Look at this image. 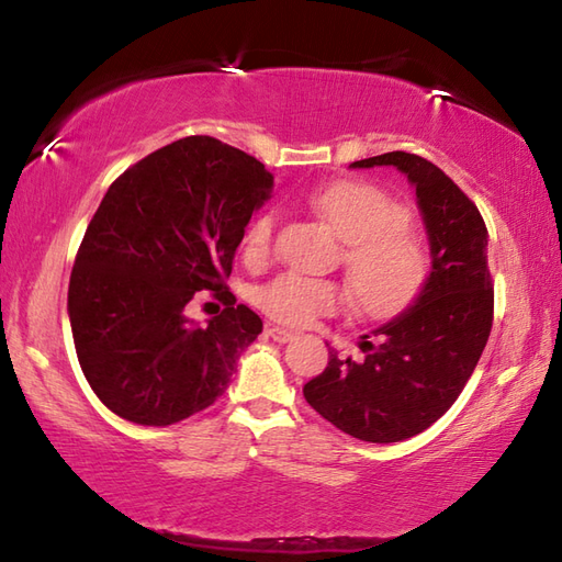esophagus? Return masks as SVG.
Listing matches in <instances>:
<instances>
[{
    "label": "esophagus",
    "mask_w": 562,
    "mask_h": 562,
    "mask_svg": "<svg viewBox=\"0 0 562 562\" xmlns=\"http://www.w3.org/2000/svg\"><path fill=\"white\" fill-rule=\"evenodd\" d=\"M267 336L274 340V342H288V340L295 338V333L288 330V328H281V326H269L267 328Z\"/></svg>",
    "instance_id": "34e87169"
}]
</instances>
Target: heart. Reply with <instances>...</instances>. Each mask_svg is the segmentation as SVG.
<instances>
[{"mask_svg": "<svg viewBox=\"0 0 562 562\" xmlns=\"http://www.w3.org/2000/svg\"><path fill=\"white\" fill-rule=\"evenodd\" d=\"M314 210L345 240L342 255L352 300L367 314H390L412 300L428 274V255L404 207L369 181H336L312 195ZM274 215H257L244 236V257L250 265L267 260L271 250ZM342 291L330 281L283 274L257 293L271 318L305 326L316 316L336 312Z\"/></svg>", "mask_w": 562, "mask_h": 562, "instance_id": "b5f03b06", "label": "heart"}]
</instances>
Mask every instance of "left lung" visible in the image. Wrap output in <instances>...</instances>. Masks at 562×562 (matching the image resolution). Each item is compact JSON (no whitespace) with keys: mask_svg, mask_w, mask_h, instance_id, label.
Listing matches in <instances>:
<instances>
[{"mask_svg":"<svg viewBox=\"0 0 562 562\" xmlns=\"http://www.w3.org/2000/svg\"><path fill=\"white\" fill-rule=\"evenodd\" d=\"M350 168H394L416 191L430 246V271L404 312L361 336L367 357L340 359L302 387L338 430L363 442H402L430 428L457 402L492 330L494 291L487 226L480 210L426 158L392 150Z\"/></svg>","mask_w":562,"mask_h":562,"instance_id":"8db88e82","label":"left lung"}]
</instances>
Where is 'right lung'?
<instances>
[{"instance_id": "add662e5", "label": "right lung", "mask_w": 562, "mask_h": 562, "mask_svg": "<svg viewBox=\"0 0 562 562\" xmlns=\"http://www.w3.org/2000/svg\"><path fill=\"white\" fill-rule=\"evenodd\" d=\"M271 191L260 160L212 136L154 150L105 191L75 257L68 318L87 383L113 414L172 426L229 387L262 318L224 279ZM199 290L227 305L205 325L186 316Z\"/></svg>"}]
</instances>
